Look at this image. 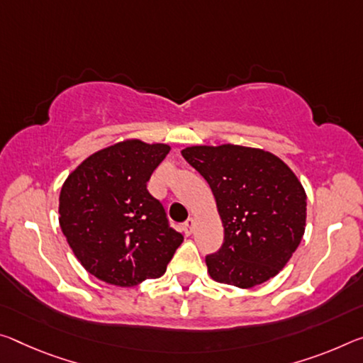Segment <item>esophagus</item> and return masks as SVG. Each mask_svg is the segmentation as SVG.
Instances as JSON below:
<instances>
[{
	"label": "esophagus",
	"mask_w": 363,
	"mask_h": 363,
	"mask_svg": "<svg viewBox=\"0 0 363 363\" xmlns=\"http://www.w3.org/2000/svg\"><path fill=\"white\" fill-rule=\"evenodd\" d=\"M194 228H195V221L192 218H189V220L182 224V231L186 235H191L194 233Z\"/></svg>",
	"instance_id": "34e87169"
}]
</instances>
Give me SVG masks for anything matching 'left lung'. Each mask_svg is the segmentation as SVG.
Returning <instances> with one entry per match:
<instances>
[{"label":"left lung","mask_w":363,"mask_h":363,"mask_svg":"<svg viewBox=\"0 0 363 363\" xmlns=\"http://www.w3.org/2000/svg\"><path fill=\"white\" fill-rule=\"evenodd\" d=\"M210 184L224 240L205 258L211 279L249 289L274 278L306 233L307 195L289 166L262 148L192 145L181 152Z\"/></svg>","instance_id":"obj_1"}]
</instances>
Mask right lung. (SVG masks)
Wrapping results in <instances>:
<instances>
[{"mask_svg":"<svg viewBox=\"0 0 363 363\" xmlns=\"http://www.w3.org/2000/svg\"><path fill=\"white\" fill-rule=\"evenodd\" d=\"M168 143L128 139L91 153L60 194V226L80 264L108 284L132 287L164 274L182 234L147 191Z\"/></svg>","mask_w":363,"mask_h":363,"instance_id":"right-lung-1","label":"right lung"}]
</instances>
